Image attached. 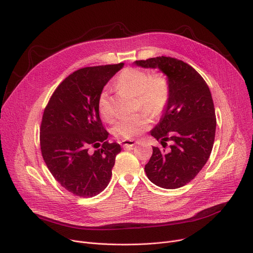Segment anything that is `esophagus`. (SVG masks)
Returning a JSON list of instances; mask_svg holds the SVG:
<instances>
[{
  "label": "esophagus",
  "mask_w": 253,
  "mask_h": 253,
  "mask_svg": "<svg viewBox=\"0 0 253 253\" xmlns=\"http://www.w3.org/2000/svg\"><path fill=\"white\" fill-rule=\"evenodd\" d=\"M137 143V141L135 140H128V139H125V140H122L121 144L123 147H132Z\"/></svg>",
  "instance_id": "esophagus-1"
}]
</instances>
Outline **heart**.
I'll list each match as a JSON object with an SVG mask.
<instances>
[{"instance_id": "obj_1", "label": "heart", "mask_w": 253, "mask_h": 253, "mask_svg": "<svg viewBox=\"0 0 253 253\" xmlns=\"http://www.w3.org/2000/svg\"><path fill=\"white\" fill-rule=\"evenodd\" d=\"M117 86L135 94L138 107L153 117H157L165 110L169 99V82L163 75H154L140 68H126L117 76ZM98 112L104 119L109 120L114 116V105L108 89L100 92L97 99ZM149 126L148 117L141 113L124 117L117 121L113 132L117 137L126 139L135 138Z\"/></svg>"}]
</instances>
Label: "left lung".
<instances>
[{
	"mask_svg": "<svg viewBox=\"0 0 253 253\" xmlns=\"http://www.w3.org/2000/svg\"><path fill=\"white\" fill-rule=\"evenodd\" d=\"M142 68H159L169 82V99L150 135L163 148L153 147L145 165L157 186L176 189L189 183L207 164L214 141L216 119L211 90L191 66L171 57L135 61ZM170 147L165 149L166 142Z\"/></svg>",
	"mask_w": 253,
	"mask_h": 253,
	"instance_id": "left-lung-1",
	"label": "left lung"
}]
</instances>
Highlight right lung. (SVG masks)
Listing matches in <instances>:
<instances>
[{
    "mask_svg": "<svg viewBox=\"0 0 253 253\" xmlns=\"http://www.w3.org/2000/svg\"><path fill=\"white\" fill-rule=\"evenodd\" d=\"M123 66L85 67L73 72L60 83L44 109L40 137L43 161L61 186L74 195L95 196L110 182L121 146L108 141L97 99ZM91 146L97 149L90 152Z\"/></svg>",
    "mask_w": 253,
    "mask_h": 253,
    "instance_id": "add662e5",
    "label": "right lung"
}]
</instances>
